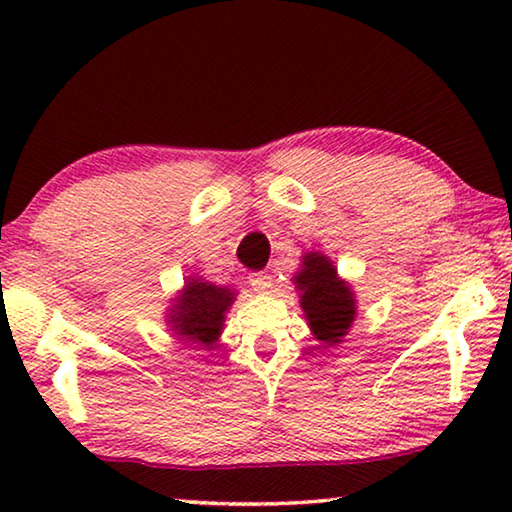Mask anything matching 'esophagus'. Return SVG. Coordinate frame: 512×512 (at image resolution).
<instances>
[{
	"label": "esophagus",
	"instance_id": "34e87169",
	"mask_svg": "<svg viewBox=\"0 0 512 512\" xmlns=\"http://www.w3.org/2000/svg\"><path fill=\"white\" fill-rule=\"evenodd\" d=\"M250 287H253L255 291L259 293H266L273 289V275L268 271H262V273H253L250 275Z\"/></svg>",
	"mask_w": 512,
	"mask_h": 512
}]
</instances>
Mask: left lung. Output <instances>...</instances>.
<instances>
[{
	"label": "left lung",
	"mask_w": 512,
	"mask_h": 512,
	"mask_svg": "<svg viewBox=\"0 0 512 512\" xmlns=\"http://www.w3.org/2000/svg\"><path fill=\"white\" fill-rule=\"evenodd\" d=\"M302 291L300 305L305 309L314 336L327 345L341 343L357 314L348 284L336 277V268L327 257L309 253L296 277Z\"/></svg>",
	"instance_id": "left-lung-1"
}]
</instances>
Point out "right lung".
<instances>
[{"label": "right lung", "mask_w": 512, "mask_h": 512, "mask_svg": "<svg viewBox=\"0 0 512 512\" xmlns=\"http://www.w3.org/2000/svg\"><path fill=\"white\" fill-rule=\"evenodd\" d=\"M232 298H235V293L228 289L214 287L210 282L192 280L183 291V296L173 305L169 323L185 343L214 348Z\"/></svg>", "instance_id": "right-lung-1"}]
</instances>
